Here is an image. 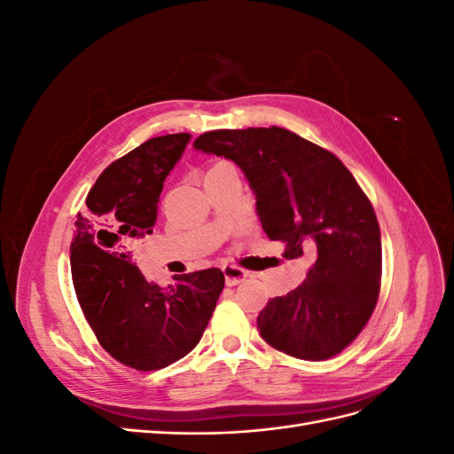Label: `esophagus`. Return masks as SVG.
Masks as SVG:
<instances>
[{"label": "esophagus", "mask_w": 454, "mask_h": 454, "mask_svg": "<svg viewBox=\"0 0 454 454\" xmlns=\"http://www.w3.org/2000/svg\"><path fill=\"white\" fill-rule=\"evenodd\" d=\"M223 274H225V284L227 286H237V284L244 282L246 277H248V272L239 269V267H232V265H225Z\"/></svg>", "instance_id": "34e87169"}]
</instances>
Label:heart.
<instances>
[{"label": "heart", "instance_id": "1", "mask_svg": "<svg viewBox=\"0 0 454 454\" xmlns=\"http://www.w3.org/2000/svg\"><path fill=\"white\" fill-rule=\"evenodd\" d=\"M225 167H231V164H229V162H215V164H214V167H212L210 170H217V168H225ZM210 170H208V172H210Z\"/></svg>", "mask_w": 454, "mask_h": 454}]
</instances>
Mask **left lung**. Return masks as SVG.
Instances as JSON below:
<instances>
[{
	"label": "left lung",
	"instance_id": "left-lung-1",
	"mask_svg": "<svg viewBox=\"0 0 454 454\" xmlns=\"http://www.w3.org/2000/svg\"><path fill=\"white\" fill-rule=\"evenodd\" d=\"M195 149L239 164L257 215L284 257L316 252L305 282L270 299L257 329L272 348L327 360L360 335L380 290V229L373 206L332 151L280 127L212 130Z\"/></svg>",
	"mask_w": 454,
	"mask_h": 454
}]
</instances>
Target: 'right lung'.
Segmentation results:
<instances>
[{
    "mask_svg": "<svg viewBox=\"0 0 454 454\" xmlns=\"http://www.w3.org/2000/svg\"><path fill=\"white\" fill-rule=\"evenodd\" d=\"M191 134L157 136L100 174L77 214L70 263L75 295L102 348L122 365L162 369L193 350L225 286L219 269L176 277L160 287L134 265L153 232L162 184Z\"/></svg>",
    "mask_w": 454,
    "mask_h": 454,
    "instance_id": "add662e5",
    "label": "right lung"
}]
</instances>
